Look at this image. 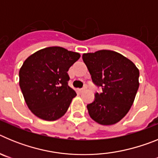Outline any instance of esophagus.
Instances as JSON below:
<instances>
[{
	"mask_svg": "<svg viewBox=\"0 0 158 158\" xmlns=\"http://www.w3.org/2000/svg\"><path fill=\"white\" fill-rule=\"evenodd\" d=\"M85 90V89H78L77 91L79 92V93H82V92H84Z\"/></svg>",
	"mask_w": 158,
	"mask_h": 158,
	"instance_id": "34e87169",
	"label": "esophagus"
}]
</instances>
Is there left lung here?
Instances as JSON below:
<instances>
[{
	"label": "left lung",
	"mask_w": 158,
	"mask_h": 158,
	"mask_svg": "<svg viewBox=\"0 0 158 158\" xmlns=\"http://www.w3.org/2000/svg\"><path fill=\"white\" fill-rule=\"evenodd\" d=\"M93 83L102 87L93 103L87 105L89 114L101 125H112L127 114L139 87V70L131 60L119 53L101 50L82 55Z\"/></svg>",
	"instance_id": "obj_1"
}]
</instances>
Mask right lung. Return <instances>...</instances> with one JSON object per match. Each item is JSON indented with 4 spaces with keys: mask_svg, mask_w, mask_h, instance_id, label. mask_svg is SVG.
Segmentation results:
<instances>
[{
    "mask_svg": "<svg viewBox=\"0 0 158 158\" xmlns=\"http://www.w3.org/2000/svg\"><path fill=\"white\" fill-rule=\"evenodd\" d=\"M79 53L51 47L36 51L25 60L19 72V87L27 107L43 120L63 116L76 92L68 85L69 67Z\"/></svg>",
    "mask_w": 158,
    "mask_h": 158,
    "instance_id": "obj_1",
    "label": "right lung"
}]
</instances>
